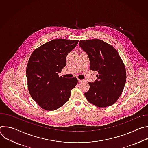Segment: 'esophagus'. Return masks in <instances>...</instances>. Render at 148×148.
<instances>
[{
	"instance_id": "obj_1",
	"label": "esophagus",
	"mask_w": 148,
	"mask_h": 148,
	"mask_svg": "<svg viewBox=\"0 0 148 148\" xmlns=\"http://www.w3.org/2000/svg\"><path fill=\"white\" fill-rule=\"evenodd\" d=\"M84 80L83 79H78V82H82V81H83Z\"/></svg>"
}]
</instances>
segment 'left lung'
Masks as SVG:
<instances>
[{"mask_svg": "<svg viewBox=\"0 0 148 148\" xmlns=\"http://www.w3.org/2000/svg\"><path fill=\"white\" fill-rule=\"evenodd\" d=\"M80 47L90 60V69L97 71V79L88 82L90 90L84 93L88 101L97 107H107L119 98L126 82L123 62L116 50L99 39L80 40Z\"/></svg>", "mask_w": 148, "mask_h": 148, "instance_id": "obj_1", "label": "left lung"}]
</instances>
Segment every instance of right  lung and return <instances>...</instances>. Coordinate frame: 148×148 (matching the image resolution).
<instances>
[{"label": "right lung", "instance_id": "right-lung-1", "mask_svg": "<svg viewBox=\"0 0 148 148\" xmlns=\"http://www.w3.org/2000/svg\"><path fill=\"white\" fill-rule=\"evenodd\" d=\"M78 40L55 39L36 49L26 67L28 90L32 98L43 109L54 111L69 99L77 78L59 77L66 66V57Z\"/></svg>", "mask_w": 148, "mask_h": 148}]
</instances>
